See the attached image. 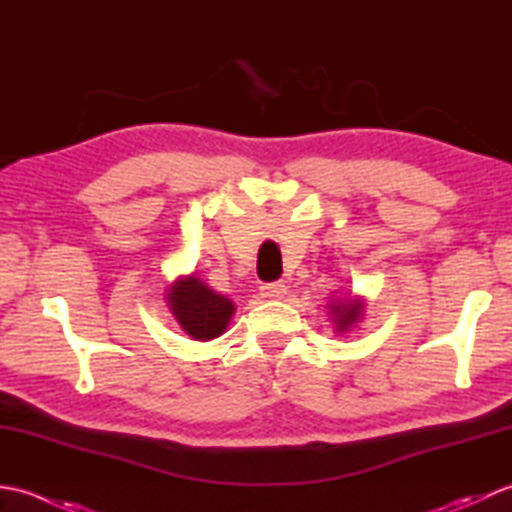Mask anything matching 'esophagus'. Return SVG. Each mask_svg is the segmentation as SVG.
I'll list each match as a JSON object with an SVG mask.
<instances>
[{
	"label": "esophagus",
	"instance_id": "obj_1",
	"mask_svg": "<svg viewBox=\"0 0 512 512\" xmlns=\"http://www.w3.org/2000/svg\"><path fill=\"white\" fill-rule=\"evenodd\" d=\"M286 284L284 281H273V284H264L262 286V297L266 299H281L286 295Z\"/></svg>",
	"mask_w": 512,
	"mask_h": 512
}]
</instances>
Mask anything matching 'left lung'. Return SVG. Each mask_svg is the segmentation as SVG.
<instances>
[{
  "instance_id": "obj_1",
  "label": "left lung",
  "mask_w": 512,
  "mask_h": 512,
  "mask_svg": "<svg viewBox=\"0 0 512 512\" xmlns=\"http://www.w3.org/2000/svg\"><path fill=\"white\" fill-rule=\"evenodd\" d=\"M365 303L361 299H345L339 303H330V314H332V323L336 332H345L350 330L354 323H358L363 314Z\"/></svg>"
}]
</instances>
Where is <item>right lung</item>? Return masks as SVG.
<instances>
[{
    "label": "right lung",
    "instance_id": "1",
    "mask_svg": "<svg viewBox=\"0 0 512 512\" xmlns=\"http://www.w3.org/2000/svg\"><path fill=\"white\" fill-rule=\"evenodd\" d=\"M167 303L182 330L198 341L217 339L235 312L231 299L217 295L195 275L178 279L167 292Z\"/></svg>",
    "mask_w": 512,
    "mask_h": 512
}]
</instances>
